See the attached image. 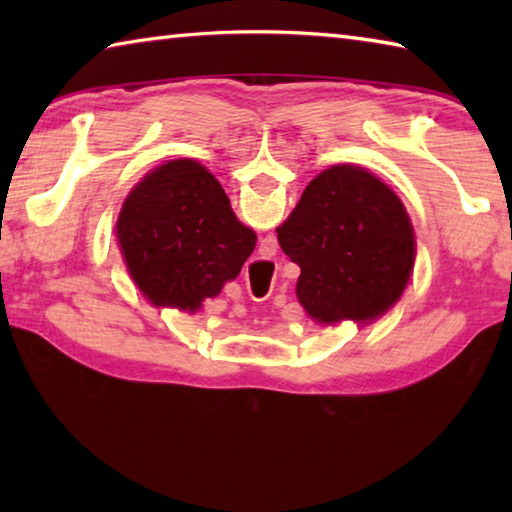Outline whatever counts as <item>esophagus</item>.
<instances>
[{
  "instance_id": "34e87169",
  "label": "esophagus",
  "mask_w": 512,
  "mask_h": 512,
  "mask_svg": "<svg viewBox=\"0 0 512 512\" xmlns=\"http://www.w3.org/2000/svg\"><path fill=\"white\" fill-rule=\"evenodd\" d=\"M268 296H271V293H268Z\"/></svg>"
}]
</instances>
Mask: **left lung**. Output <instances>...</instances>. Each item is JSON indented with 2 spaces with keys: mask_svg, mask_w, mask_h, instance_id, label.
Returning <instances> with one entry per match:
<instances>
[{
  "mask_svg": "<svg viewBox=\"0 0 512 512\" xmlns=\"http://www.w3.org/2000/svg\"><path fill=\"white\" fill-rule=\"evenodd\" d=\"M277 241L300 266L298 300L318 323L384 314L413 271V228L402 201L350 164L311 180Z\"/></svg>",
  "mask_w": 512,
  "mask_h": 512,
  "instance_id": "1",
  "label": "left lung"
}]
</instances>
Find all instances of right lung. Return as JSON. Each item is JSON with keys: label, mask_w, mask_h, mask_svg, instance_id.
I'll list each match as a JSON object with an SVG mask.
<instances>
[{"label": "right lung", "mask_w": 512, "mask_h": 512, "mask_svg": "<svg viewBox=\"0 0 512 512\" xmlns=\"http://www.w3.org/2000/svg\"><path fill=\"white\" fill-rule=\"evenodd\" d=\"M117 237L144 296L189 311L235 280L257 241L219 180L194 160L149 173L121 207Z\"/></svg>", "instance_id": "right-lung-1"}]
</instances>
